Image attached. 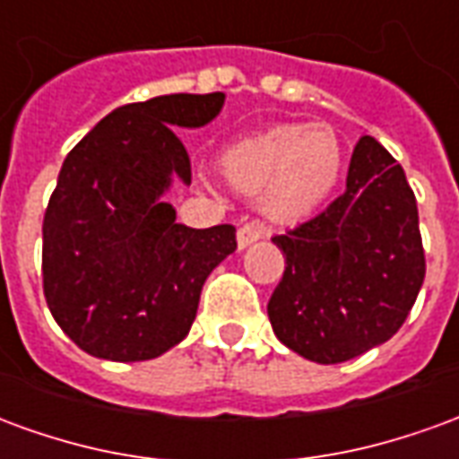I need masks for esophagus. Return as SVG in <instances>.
<instances>
[{"mask_svg": "<svg viewBox=\"0 0 459 459\" xmlns=\"http://www.w3.org/2000/svg\"><path fill=\"white\" fill-rule=\"evenodd\" d=\"M263 233H265V229H263V223H258V221H248V223H243L238 229V246L240 248H246V246H250L253 240L263 238Z\"/></svg>", "mask_w": 459, "mask_h": 459, "instance_id": "esophagus-1", "label": "esophagus"}]
</instances>
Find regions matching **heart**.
Listing matches in <instances>:
<instances>
[{"instance_id":"1","label":"heart","mask_w":459,"mask_h":459,"mask_svg":"<svg viewBox=\"0 0 459 459\" xmlns=\"http://www.w3.org/2000/svg\"><path fill=\"white\" fill-rule=\"evenodd\" d=\"M342 164V142L327 125H280L221 157V169L236 189L263 191L265 211L285 221L317 211L339 184Z\"/></svg>"}]
</instances>
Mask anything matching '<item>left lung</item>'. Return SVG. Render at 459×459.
<instances>
[{"label": "left lung", "mask_w": 459, "mask_h": 459, "mask_svg": "<svg viewBox=\"0 0 459 459\" xmlns=\"http://www.w3.org/2000/svg\"><path fill=\"white\" fill-rule=\"evenodd\" d=\"M285 273L268 302L282 344L342 364L401 329L425 278L418 204L401 164L364 134L346 191L315 219L273 236Z\"/></svg>", "instance_id": "8db88e82"}]
</instances>
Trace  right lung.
Wrapping results in <instances>:
<instances>
[{
    "instance_id": "obj_1",
    "label": "right lung",
    "mask_w": 459,
    "mask_h": 459,
    "mask_svg": "<svg viewBox=\"0 0 459 459\" xmlns=\"http://www.w3.org/2000/svg\"><path fill=\"white\" fill-rule=\"evenodd\" d=\"M223 98L122 105L68 152L44 216V295L58 327L91 356L147 361L179 344L209 273L236 250L230 223L189 229L160 201L171 177L191 184L174 127L211 122Z\"/></svg>"
}]
</instances>
